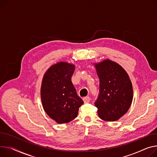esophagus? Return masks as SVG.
I'll return each mask as SVG.
<instances>
[{
  "instance_id": "1",
  "label": "esophagus",
  "mask_w": 157,
  "mask_h": 157,
  "mask_svg": "<svg viewBox=\"0 0 157 157\" xmlns=\"http://www.w3.org/2000/svg\"><path fill=\"white\" fill-rule=\"evenodd\" d=\"M83 101H84L85 103H88L90 101V98L89 97H86L83 98Z\"/></svg>"
}]
</instances>
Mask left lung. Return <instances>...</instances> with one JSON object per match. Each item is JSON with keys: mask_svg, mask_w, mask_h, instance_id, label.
Listing matches in <instances>:
<instances>
[{"mask_svg": "<svg viewBox=\"0 0 157 157\" xmlns=\"http://www.w3.org/2000/svg\"><path fill=\"white\" fill-rule=\"evenodd\" d=\"M100 79L99 93L95 105L99 117L116 121L129 110L133 97L132 83L120 65L105 60L95 65Z\"/></svg>", "mask_w": 157, "mask_h": 157, "instance_id": "8db88e82", "label": "left lung"}]
</instances>
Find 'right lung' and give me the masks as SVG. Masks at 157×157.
<instances>
[{
  "label": "right lung",
  "mask_w": 157,
  "mask_h": 157,
  "mask_svg": "<svg viewBox=\"0 0 157 157\" xmlns=\"http://www.w3.org/2000/svg\"><path fill=\"white\" fill-rule=\"evenodd\" d=\"M75 66L59 62L46 72L41 88L43 107L48 116L59 124L75 119L84 102L78 95L71 77Z\"/></svg>",
  "instance_id": "obj_1"
}]
</instances>
